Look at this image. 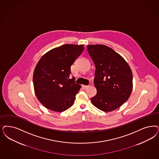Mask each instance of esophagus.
I'll use <instances>...</instances> for the list:
<instances>
[{"label": "esophagus", "mask_w": 159, "mask_h": 159, "mask_svg": "<svg viewBox=\"0 0 159 159\" xmlns=\"http://www.w3.org/2000/svg\"><path fill=\"white\" fill-rule=\"evenodd\" d=\"M88 88H89V86H86V85H83L82 86V88L83 89H86Z\"/></svg>", "instance_id": "1"}]
</instances>
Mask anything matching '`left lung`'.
<instances>
[{"instance_id":"1","label":"left lung","mask_w":159,"mask_h":159,"mask_svg":"<svg viewBox=\"0 0 159 159\" xmlns=\"http://www.w3.org/2000/svg\"><path fill=\"white\" fill-rule=\"evenodd\" d=\"M87 49L96 67L94 84L97 94L91 98L92 104L106 112L119 108L132 91L130 66L121 56L107 46L88 45Z\"/></svg>"}]
</instances>
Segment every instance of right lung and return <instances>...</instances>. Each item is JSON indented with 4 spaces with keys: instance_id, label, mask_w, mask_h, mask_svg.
Returning a JSON list of instances; mask_svg holds the SVG:
<instances>
[{
    "instance_id": "right-lung-1",
    "label": "right lung",
    "mask_w": 159,
    "mask_h": 159,
    "mask_svg": "<svg viewBox=\"0 0 159 159\" xmlns=\"http://www.w3.org/2000/svg\"><path fill=\"white\" fill-rule=\"evenodd\" d=\"M84 50L83 45L66 44L50 50L40 58L33 72L34 90L48 109L61 112L74 103L81 85L70 79V67Z\"/></svg>"
}]
</instances>
